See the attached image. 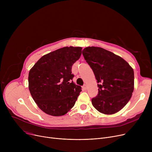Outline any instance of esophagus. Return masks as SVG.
<instances>
[{
    "instance_id": "esophagus-1",
    "label": "esophagus",
    "mask_w": 152,
    "mask_h": 152,
    "mask_svg": "<svg viewBox=\"0 0 152 152\" xmlns=\"http://www.w3.org/2000/svg\"><path fill=\"white\" fill-rule=\"evenodd\" d=\"M83 89L84 90H86V89H87V86H86V84H84V85L83 86Z\"/></svg>"
}]
</instances>
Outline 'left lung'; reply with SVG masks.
I'll return each instance as SVG.
<instances>
[{
  "instance_id": "left-lung-1",
  "label": "left lung",
  "mask_w": 152,
  "mask_h": 152,
  "mask_svg": "<svg viewBox=\"0 0 152 152\" xmlns=\"http://www.w3.org/2000/svg\"><path fill=\"white\" fill-rule=\"evenodd\" d=\"M83 55L99 83L98 94L92 99L94 107L106 115L118 112L132 97L133 69L119 56L101 47H86Z\"/></svg>"
}]
</instances>
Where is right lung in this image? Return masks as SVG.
<instances>
[{
  "mask_svg": "<svg viewBox=\"0 0 152 152\" xmlns=\"http://www.w3.org/2000/svg\"><path fill=\"white\" fill-rule=\"evenodd\" d=\"M80 47H65L40 58L29 73V90L39 108L59 116L73 108L82 91L73 82L72 66L81 57Z\"/></svg>",
  "mask_w": 152,
  "mask_h": 152,
  "instance_id": "1",
  "label": "right lung"
}]
</instances>
